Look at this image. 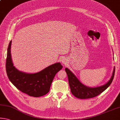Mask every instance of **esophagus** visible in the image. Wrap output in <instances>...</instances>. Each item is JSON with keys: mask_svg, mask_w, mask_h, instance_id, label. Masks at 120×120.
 <instances>
[{"mask_svg": "<svg viewBox=\"0 0 120 120\" xmlns=\"http://www.w3.org/2000/svg\"><path fill=\"white\" fill-rule=\"evenodd\" d=\"M67 60H66V59L65 58H63L61 60V62H62V64H66V63L67 62Z\"/></svg>", "mask_w": 120, "mask_h": 120, "instance_id": "34e87169", "label": "esophagus"}]
</instances>
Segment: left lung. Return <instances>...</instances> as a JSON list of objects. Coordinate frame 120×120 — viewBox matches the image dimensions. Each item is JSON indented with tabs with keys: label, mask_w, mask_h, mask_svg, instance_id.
<instances>
[{
	"label": "left lung",
	"mask_w": 120,
	"mask_h": 120,
	"mask_svg": "<svg viewBox=\"0 0 120 120\" xmlns=\"http://www.w3.org/2000/svg\"><path fill=\"white\" fill-rule=\"evenodd\" d=\"M67 74L70 91L75 97L79 99H88L94 98L100 94L109 86L114 77L115 67L111 79L106 84L101 86L91 87L87 86L82 83L73 72L68 68H65Z\"/></svg>",
	"instance_id": "1"
}]
</instances>
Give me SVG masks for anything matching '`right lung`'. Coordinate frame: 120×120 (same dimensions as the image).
I'll return each instance as SVG.
<instances>
[{
  "label": "right lung",
  "instance_id": "obj_1",
  "mask_svg": "<svg viewBox=\"0 0 120 120\" xmlns=\"http://www.w3.org/2000/svg\"><path fill=\"white\" fill-rule=\"evenodd\" d=\"M11 41L7 49L6 68L8 77L12 84L21 92L30 96L39 97L50 91L56 74L62 69L60 62L48 66L36 73H26L19 70L13 64L11 56Z\"/></svg>",
  "mask_w": 120,
  "mask_h": 120
}]
</instances>
